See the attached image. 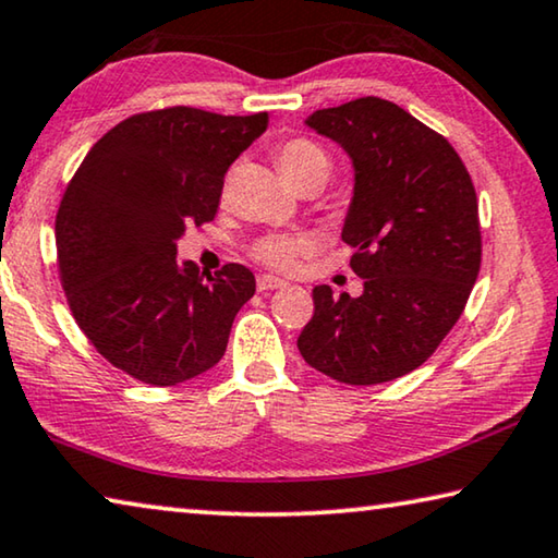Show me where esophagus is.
I'll return each mask as SVG.
<instances>
[{
    "mask_svg": "<svg viewBox=\"0 0 558 558\" xmlns=\"http://www.w3.org/2000/svg\"><path fill=\"white\" fill-rule=\"evenodd\" d=\"M255 286H258L260 293H265V290L286 288V280H280V278H276V276H258V280H255Z\"/></svg>",
    "mask_w": 558,
    "mask_h": 558,
    "instance_id": "34e87169",
    "label": "esophagus"
}]
</instances>
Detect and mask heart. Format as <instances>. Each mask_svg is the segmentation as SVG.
I'll return each instance as SVG.
<instances>
[{"label": "heart", "instance_id": "b5f03b06", "mask_svg": "<svg viewBox=\"0 0 558 558\" xmlns=\"http://www.w3.org/2000/svg\"><path fill=\"white\" fill-rule=\"evenodd\" d=\"M276 161L288 183L298 191L305 185L323 189L332 173V158L311 138L298 136L282 141L276 148ZM303 247L305 241L300 235H265L253 245V255L255 260L270 265V268H288Z\"/></svg>", "mask_w": 558, "mask_h": 558}]
</instances>
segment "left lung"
Wrapping results in <instances>:
<instances>
[{
    "mask_svg": "<svg viewBox=\"0 0 558 558\" xmlns=\"http://www.w3.org/2000/svg\"><path fill=\"white\" fill-rule=\"evenodd\" d=\"M305 126L355 168L342 241L365 290L335 298L315 286L298 350L338 383H390L439 348L470 300L482 263L474 183L445 136L377 96L315 111Z\"/></svg>",
    "mask_w": 558,
    "mask_h": 558,
    "instance_id": "obj_1",
    "label": "left lung"
}]
</instances>
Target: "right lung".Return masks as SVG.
Here are the masks:
<instances>
[{
	"instance_id": "right-lung-1",
	"label": "right lung",
	"mask_w": 558,
	"mask_h": 558,
	"mask_svg": "<svg viewBox=\"0 0 558 558\" xmlns=\"http://www.w3.org/2000/svg\"><path fill=\"white\" fill-rule=\"evenodd\" d=\"M265 129V111L136 113L96 141L66 185L57 255L69 307L94 348L141 383L171 387L214 367L255 293L245 265L210 276L179 263L175 243L216 218L226 171Z\"/></svg>"
}]
</instances>
